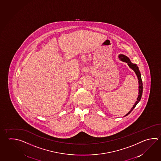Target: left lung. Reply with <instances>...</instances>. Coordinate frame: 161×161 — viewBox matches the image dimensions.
<instances>
[{
  "label": "left lung",
  "instance_id": "1",
  "mask_svg": "<svg viewBox=\"0 0 161 161\" xmlns=\"http://www.w3.org/2000/svg\"><path fill=\"white\" fill-rule=\"evenodd\" d=\"M119 58L122 61L126 63L127 65H129V67H130L131 69L133 70L134 72L136 74V76H137V78H138V85H138V97H137L136 101L135 103L134 104L133 107L131 108L130 110L127 113L126 115H125L124 117H125V116H126L129 114L134 109V108L136 106V104L140 102V101L141 100V98L142 95V79H141V73H140V70H139L138 67H137L136 64L132 63L131 62V61L130 60V59L129 58H127V56H125V55H119Z\"/></svg>",
  "mask_w": 161,
  "mask_h": 161
}]
</instances>
